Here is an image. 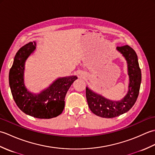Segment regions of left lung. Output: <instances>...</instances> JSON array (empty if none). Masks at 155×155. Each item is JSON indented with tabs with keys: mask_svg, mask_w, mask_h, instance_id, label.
<instances>
[{
	"mask_svg": "<svg viewBox=\"0 0 155 155\" xmlns=\"http://www.w3.org/2000/svg\"><path fill=\"white\" fill-rule=\"evenodd\" d=\"M117 49L127 61L130 78L127 94L120 101H112L86 88V97L91 110L103 118H114L127 113L135 103L139 93L141 71L135 51L128 45L117 47Z\"/></svg>",
	"mask_w": 155,
	"mask_h": 155,
	"instance_id": "8db88e82",
	"label": "left lung"
}]
</instances>
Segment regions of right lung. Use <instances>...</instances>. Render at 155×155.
I'll list each match as a JSON object with an SVG mask.
<instances>
[{
	"label": "right lung",
	"mask_w": 155,
	"mask_h": 155,
	"mask_svg": "<svg viewBox=\"0 0 155 155\" xmlns=\"http://www.w3.org/2000/svg\"><path fill=\"white\" fill-rule=\"evenodd\" d=\"M36 48L30 42L19 49L9 72V84L12 97L23 113L37 118H51L58 116L64 108V98L76 76L59 78L40 94L28 92L24 84L25 63Z\"/></svg>",
	"instance_id": "obj_1"
}]
</instances>
